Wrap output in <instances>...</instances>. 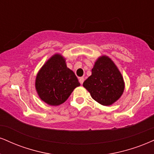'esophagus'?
<instances>
[{
	"instance_id": "esophagus-1",
	"label": "esophagus",
	"mask_w": 154,
	"mask_h": 154,
	"mask_svg": "<svg viewBox=\"0 0 154 154\" xmlns=\"http://www.w3.org/2000/svg\"><path fill=\"white\" fill-rule=\"evenodd\" d=\"M84 77H80V78L79 79V82H80V84L81 85H82L83 84V82H84Z\"/></svg>"
}]
</instances>
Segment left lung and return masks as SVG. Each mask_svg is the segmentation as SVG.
Wrapping results in <instances>:
<instances>
[{
  "label": "left lung",
  "mask_w": 154,
  "mask_h": 154,
  "mask_svg": "<svg viewBox=\"0 0 154 154\" xmlns=\"http://www.w3.org/2000/svg\"><path fill=\"white\" fill-rule=\"evenodd\" d=\"M92 97L103 105H110L120 97L124 90L121 74L109 57L103 56L95 62L92 75L83 83Z\"/></svg>",
  "instance_id": "left-lung-1"
}]
</instances>
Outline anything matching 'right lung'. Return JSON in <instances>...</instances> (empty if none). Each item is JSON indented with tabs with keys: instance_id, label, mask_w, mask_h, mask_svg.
<instances>
[{
	"instance_id": "right-lung-1",
	"label": "right lung",
	"mask_w": 154,
	"mask_h": 154,
	"mask_svg": "<svg viewBox=\"0 0 154 154\" xmlns=\"http://www.w3.org/2000/svg\"><path fill=\"white\" fill-rule=\"evenodd\" d=\"M79 85L75 73L66 67L65 60L59 54L47 61L36 79L38 96L46 103L54 106L65 102L74 89Z\"/></svg>"
}]
</instances>
